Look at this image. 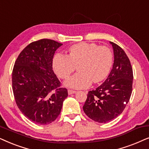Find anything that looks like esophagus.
<instances>
[{
    "mask_svg": "<svg viewBox=\"0 0 149 149\" xmlns=\"http://www.w3.org/2000/svg\"><path fill=\"white\" fill-rule=\"evenodd\" d=\"M76 93V91L70 90V89H69V90H68V94H69V95L74 94V93Z\"/></svg>",
    "mask_w": 149,
    "mask_h": 149,
    "instance_id": "1",
    "label": "esophagus"
}]
</instances>
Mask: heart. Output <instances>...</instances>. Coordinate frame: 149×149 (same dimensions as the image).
Listing matches in <instances>:
<instances>
[{"instance_id": "b5f03b06", "label": "heart", "mask_w": 149, "mask_h": 149, "mask_svg": "<svg viewBox=\"0 0 149 149\" xmlns=\"http://www.w3.org/2000/svg\"><path fill=\"white\" fill-rule=\"evenodd\" d=\"M113 64V54L109 47L94 43H79L69 48V55L57 53L52 67L59 78L67 80L78 67L79 73L69 78L65 85L73 88H86L102 82L108 76Z\"/></svg>"}]
</instances>
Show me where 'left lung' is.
Returning a JSON list of instances; mask_svg holds the SVG:
<instances>
[{
    "label": "left lung",
    "mask_w": 149,
    "mask_h": 149,
    "mask_svg": "<svg viewBox=\"0 0 149 149\" xmlns=\"http://www.w3.org/2000/svg\"><path fill=\"white\" fill-rule=\"evenodd\" d=\"M113 47L112 69L105 82L88 91L83 110L91 119L105 123L120 115L130 101L132 92L133 69L128 56L117 44Z\"/></svg>",
    "instance_id": "1"
}]
</instances>
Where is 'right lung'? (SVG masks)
I'll use <instances>...</instances> for the list:
<instances>
[{"instance_id":"add662e5","label":"right lung","mask_w":149,"mask_h":149,"mask_svg":"<svg viewBox=\"0 0 149 149\" xmlns=\"http://www.w3.org/2000/svg\"><path fill=\"white\" fill-rule=\"evenodd\" d=\"M63 44L42 39L28 45L15 62L12 88L15 102L26 117L47 125L60 114L68 92L52 70L55 51Z\"/></svg>"}]
</instances>
